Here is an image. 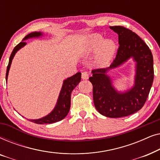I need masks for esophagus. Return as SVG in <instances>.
Returning a JSON list of instances; mask_svg holds the SVG:
<instances>
[{
    "label": "esophagus",
    "mask_w": 160,
    "mask_h": 160,
    "mask_svg": "<svg viewBox=\"0 0 160 160\" xmlns=\"http://www.w3.org/2000/svg\"><path fill=\"white\" fill-rule=\"evenodd\" d=\"M82 79H88L89 78V74L87 72H83L82 73Z\"/></svg>",
    "instance_id": "34e87169"
}]
</instances>
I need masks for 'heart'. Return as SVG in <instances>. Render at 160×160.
<instances>
[{
	"instance_id": "1",
	"label": "heart",
	"mask_w": 160,
	"mask_h": 160,
	"mask_svg": "<svg viewBox=\"0 0 160 160\" xmlns=\"http://www.w3.org/2000/svg\"><path fill=\"white\" fill-rule=\"evenodd\" d=\"M85 52L95 54V64L100 68L108 67L115 58L117 44L112 39H103L101 35L92 34L85 47Z\"/></svg>"
}]
</instances>
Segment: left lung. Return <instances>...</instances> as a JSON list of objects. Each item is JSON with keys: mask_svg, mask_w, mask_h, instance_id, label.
Returning <instances> with one entry per match:
<instances>
[{"mask_svg": "<svg viewBox=\"0 0 160 160\" xmlns=\"http://www.w3.org/2000/svg\"><path fill=\"white\" fill-rule=\"evenodd\" d=\"M109 28L119 36L117 54L110 67L92 71V76L89 79L98 112L107 117L119 118L132 114L143 106L154 80V61L149 48L136 33L122 26ZM130 58L136 62L134 84L128 91L119 92L112 85L108 71Z\"/></svg>", "mask_w": 160, "mask_h": 160, "instance_id": "8db88e82", "label": "left lung"}]
</instances>
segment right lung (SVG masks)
Wrapping results in <instances>:
<instances>
[{
  "label": "right lung",
  "mask_w": 160,
  "mask_h": 160,
  "mask_svg": "<svg viewBox=\"0 0 160 160\" xmlns=\"http://www.w3.org/2000/svg\"><path fill=\"white\" fill-rule=\"evenodd\" d=\"M43 34L41 32H32L27 35L25 38L22 39V41L17 45L13 49V51L11 54L9 61H8V65L6 69V80L7 82V78L8 72L11 67V64L12 62V60L17 52L22 48L25 47L27 44V43L25 41L28 39L32 38H39V37L43 36ZM81 75L82 73L80 72L76 73L75 75L71 76V77L67 78L66 79L63 81V84L61 88L60 95H59L58 101L54 106L53 110L50 112L49 114L45 116L41 119H28L29 121H31L36 124H52L54 122H59L60 120L64 119L68 115L69 112L70 107H71V95L73 89L78 84V83L81 82Z\"/></svg>",
  "instance_id": "obj_1"
}]
</instances>
